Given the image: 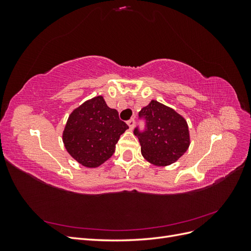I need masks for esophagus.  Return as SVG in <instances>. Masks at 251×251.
<instances>
[{
	"instance_id": "34e87169",
	"label": "esophagus",
	"mask_w": 251,
	"mask_h": 251,
	"mask_svg": "<svg viewBox=\"0 0 251 251\" xmlns=\"http://www.w3.org/2000/svg\"><path fill=\"white\" fill-rule=\"evenodd\" d=\"M127 126H128V127H130V130H133V127H134V126H135V119L134 118H132V119H130L127 121Z\"/></svg>"
}]
</instances>
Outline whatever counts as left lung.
<instances>
[{
    "mask_svg": "<svg viewBox=\"0 0 251 251\" xmlns=\"http://www.w3.org/2000/svg\"><path fill=\"white\" fill-rule=\"evenodd\" d=\"M139 116L147 120V130L138 136L141 154L150 163L156 166H168L176 162L191 144L188 126L185 118L173 108L157 100L141 109Z\"/></svg>",
    "mask_w": 251,
    "mask_h": 251,
    "instance_id": "1",
    "label": "left lung"
}]
</instances>
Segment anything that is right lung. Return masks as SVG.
Listing matches in <instances>:
<instances>
[{
    "mask_svg": "<svg viewBox=\"0 0 251 251\" xmlns=\"http://www.w3.org/2000/svg\"><path fill=\"white\" fill-rule=\"evenodd\" d=\"M127 128L118 112L98 95L71 112L63 131V142L74 160L95 169L111 158L120 135Z\"/></svg>",
    "mask_w": 251,
    "mask_h": 251,
    "instance_id": "right-lung-1",
    "label": "right lung"
}]
</instances>
